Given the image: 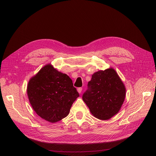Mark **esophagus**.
I'll use <instances>...</instances> for the list:
<instances>
[{"label":"esophagus","instance_id":"34e87169","mask_svg":"<svg viewBox=\"0 0 156 156\" xmlns=\"http://www.w3.org/2000/svg\"><path fill=\"white\" fill-rule=\"evenodd\" d=\"M77 90H78V92L79 94H81V91H82V88H81V87L78 88H77Z\"/></svg>","mask_w":156,"mask_h":156}]
</instances>
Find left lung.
<instances>
[{"label":"left lung","instance_id":"left-lung-1","mask_svg":"<svg viewBox=\"0 0 156 156\" xmlns=\"http://www.w3.org/2000/svg\"><path fill=\"white\" fill-rule=\"evenodd\" d=\"M125 95V85L111 68L93 74L82 99L94 116L108 120L119 112Z\"/></svg>","mask_w":156,"mask_h":156}]
</instances>
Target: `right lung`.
Returning a JSON list of instances; mask_svg holds the SVG:
<instances>
[{"label":"right lung","mask_w":156,"mask_h":156,"mask_svg":"<svg viewBox=\"0 0 156 156\" xmlns=\"http://www.w3.org/2000/svg\"><path fill=\"white\" fill-rule=\"evenodd\" d=\"M27 94L35 112L54 123L66 117L79 94L66 75L47 64L28 82Z\"/></svg>","instance_id":"right-lung-1"}]
</instances>
